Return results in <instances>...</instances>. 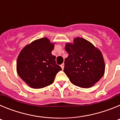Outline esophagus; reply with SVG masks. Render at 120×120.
<instances>
[{
    "instance_id": "34e87169",
    "label": "esophagus",
    "mask_w": 120,
    "mask_h": 120,
    "mask_svg": "<svg viewBox=\"0 0 120 120\" xmlns=\"http://www.w3.org/2000/svg\"><path fill=\"white\" fill-rule=\"evenodd\" d=\"M61 68H62V69L63 70L64 68V64H62L61 65Z\"/></svg>"
}]
</instances>
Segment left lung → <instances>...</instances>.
Segmentation results:
<instances>
[{"label":"left lung","mask_w":120,"mask_h":120,"mask_svg":"<svg viewBox=\"0 0 120 120\" xmlns=\"http://www.w3.org/2000/svg\"><path fill=\"white\" fill-rule=\"evenodd\" d=\"M64 71L75 85L90 88L103 76L105 64L101 52L91 43L77 37L73 43H67Z\"/></svg>","instance_id":"left-lung-1"}]
</instances>
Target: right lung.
<instances>
[{"label": "right lung", "instance_id": "right-lung-1", "mask_svg": "<svg viewBox=\"0 0 120 120\" xmlns=\"http://www.w3.org/2000/svg\"><path fill=\"white\" fill-rule=\"evenodd\" d=\"M54 45L48 38H42L26 45L19 53L17 71L30 87L38 89L50 85L62 70L52 54Z\"/></svg>", "mask_w": 120, "mask_h": 120}]
</instances>
